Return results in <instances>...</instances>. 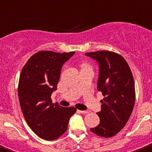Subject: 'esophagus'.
Here are the masks:
<instances>
[{
  "label": "esophagus",
  "instance_id": "34e87169",
  "mask_svg": "<svg viewBox=\"0 0 152 152\" xmlns=\"http://www.w3.org/2000/svg\"><path fill=\"white\" fill-rule=\"evenodd\" d=\"M78 112H80V113H89V111H88V110H78Z\"/></svg>",
  "mask_w": 152,
  "mask_h": 152
}]
</instances>
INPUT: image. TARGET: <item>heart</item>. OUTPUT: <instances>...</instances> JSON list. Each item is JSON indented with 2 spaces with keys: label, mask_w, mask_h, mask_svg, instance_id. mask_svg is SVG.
I'll return each instance as SVG.
<instances>
[{
  "label": "heart",
  "mask_w": 152,
  "mask_h": 152,
  "mask_svg": "<svg viewBox=\"0 0 152 152\" xmlns=\"http://www.w3.org/2000/svg\"><path fill=\"white\" fill-rule=\"evenodd\" d=\"M84 67H88V66H86V65H83L82 68H84Z\"/></svg>",
  "instance_id": "1"
}]
</instances>
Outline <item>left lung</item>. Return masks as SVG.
<instances>
[{"label": "left lung", "mask_w": 152, "mask_h": 152, "mask_svg": "<svg viewBox=\"0 0 152 152\" xmlns=\"http://www.w3.org/2000/svg\"><path fill=\"white\" fill-rule=\"evenodd\" d=\"M85 55L97 62L96 87L104 96L101 110L97 113L100 124L90 131L100 137H113L125 126L134 106L132 72L125 59L115 52L98 51Z\"/></svg>", "instance_id": "1"}]
</instances>
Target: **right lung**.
<instances>
[{
	"instance_id": "right-lung-1",
	"label": "right lung",
	"mask_w": 152,
	"mask_h": 152,
	"mask_svg": "<svg viewBox=\"0 0 152 152\" xmlns=\"http://www.w3.org/2000/svg\"><path fill=\"white\" fill-rule=\"evenodd\" d=\"M74 54L41 51L29 58L20 75L18 91L23 115L31 129L47 141L63 134L76 111L75 107H62L51 100L62 66Z\"/></svg>"
}]
</instances>
